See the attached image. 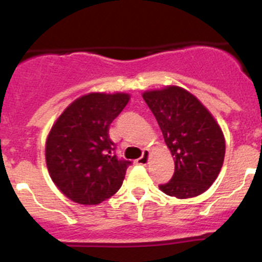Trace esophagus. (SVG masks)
Wrapping results in <instances>:
<instances>
[{
    "label": "esophagus",
    "instance_id": "34e87169",
    "mask_svg": "<svg viewBox=\"0 0 262 262\" xmlns=\"http://www.w3.org/2000/svg\"><path fill=\"white\" fill-rule=\"evenodd\" d=\"M149 156H150L149 149H144L142 157H139L138 160H137V163H138V165H147L148 161H149Z\"/></svg>",
    "mask_w": 262,
    "mask_h": 262
}]
</instances>
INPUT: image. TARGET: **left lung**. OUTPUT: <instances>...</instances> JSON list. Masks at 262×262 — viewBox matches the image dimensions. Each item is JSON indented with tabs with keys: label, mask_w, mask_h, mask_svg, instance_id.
<instances>
[{
	"label": "left lung",
	"mask_w": 262,
	"mask_h": 262,
	"mask_svg": "<svg viewBox=\"0 0 262 262\" xmlns=\"http://www.w3.org/2000/svg\"><path fill=\"white\" fill-rule=\"evenodd\" d=\"M156 116L166 146L175 161L172 179L161 191L178 199L207 191L218 178L226 155L223 132L209 110L179 86L143 92Z\"/></svg>",
	"instance_id": "1"
}]
</instances>
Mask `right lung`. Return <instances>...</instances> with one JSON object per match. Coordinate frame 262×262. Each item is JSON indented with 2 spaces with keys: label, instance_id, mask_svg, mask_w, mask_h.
Here are the masks:
<instances>
[{
  "label": "right lung",
  "instance_id": "obj_1",
  "mask_svg": "<svg viewBox=\"0 0 262 262\" xmlns=\"http://www.w3.org/2000/svg\"><path fill=\"white\" fill-rule=\"evenodd\" d=\"M130 100L125 92H91L71 102L46 142L48 172L72 202L96 205L120 189L129 161L118 160L109 126Z\"/></svg>",
  "mask_w": 262,
  "mask_h": 262
}]
</instances>
